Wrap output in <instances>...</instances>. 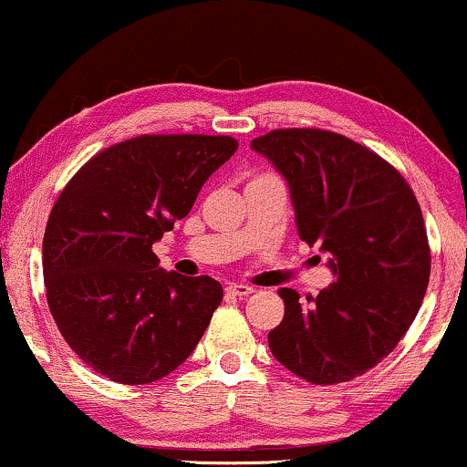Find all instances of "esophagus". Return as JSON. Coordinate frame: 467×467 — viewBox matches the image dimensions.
<instances>
[{
	"mask_svg": "<svg viewBox=\"0 0 467 467\" xmlns=\"http://www.w3.org/2000/svg\"><path fill=\"white\" fill-rule=\"evenodd\" d=\"M227 293H232V296H235V297H246L253 293V286L244 285V283H229Z\"/></svg>",
	"mask_w": 467,
	"mask_h": 467,
	"instance_id": "obj_1",
	"label": "esophagus"
}]
</instances>
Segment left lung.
<instances>
[{
  "label": "left lung",
  "mask_w": 467,
  "mask_h": 467,
  "mask_svg": "<svg viewBox=\"0 0 467 467\" xmlns=\"http://www.w3.org/2000/svg\"><path fill=\"white\" fill-rule=\"evenodd\" d=\"M251 149L289 182L299 238L321 244L336 276L308 304L278 291L272 355L312 385L353 380L398 347L423 304L431 251L417 197L391 163L340 133L274 130Z\"/></svg>",
  "instance_id": "left-lung-1"
}]
</instances>
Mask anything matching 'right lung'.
<instances>
[{"label":"right lung","mask_w":467,"mask_h":467,"mask_svg":"<svg viewBox=\"0 0 467 467\" xmlns=\"http://www.w3.org/2000/svg\"><path fill=\"white\" fill-rule=\"evenodd\" d=\"M235 149L229 136H138L88 159L57 197L42 244L48 308L98 374L155 382L202 340L221 283L161 270L152 244Z\"/></svg>","instance_id":"obj_1"}]
</instances>
